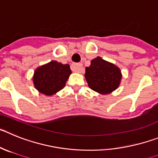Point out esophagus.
Segmentation results:
<instances>
[{
  "mask_svg": "<svg viewBox=\"0 0 158 158\" xmlns=\"http://www.w3.org/2000/svg\"><path fill=\"white\" fill-rule=\"evenodd\" d=\"M72 70L76 72H80L82 71V64L80 63L73 64L72 65Z\"/></svg>",
  "mask_w": 158,
  "mask_h": 158,
  "instance_id": "1",
  "label": "esophagus"
}]
</instances>
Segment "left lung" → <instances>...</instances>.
<instances>
[{"instance_id":"obj_1","label":"left lung","mask_w":158,"mask_h":158,"mask_svg":"<svg viewBox=\"0 0 158 158\" xmlns=\"http://www.w3.org/2000/svg\"><path fill=\"white\" fill-rule=\"evenodd\" d=\"M121 72L113 64L98 56L92 60L90 66L86 68L85 78L90 89L102 94L113 92L119 86Z\"/></svg>"}]
</instances>
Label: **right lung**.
I'll return each mask as SVG.
<instances>
[{
    "label": "right lung",
    "mask_w": 158,
    "mask_h": 158,
    "mask_svg": "<svg viewBox=\"0 0 158 158\" xmlns=\"http://www.w3.org/2000/svg\"><path fill=\"white\" fill-rule=\"evenodd\" d=\"M71 73L69 64L52 60L35 70L34 84L38 91L50 96L64 87Z\"/></svg>",
    "instance_id": "1"
}]
</instances>
